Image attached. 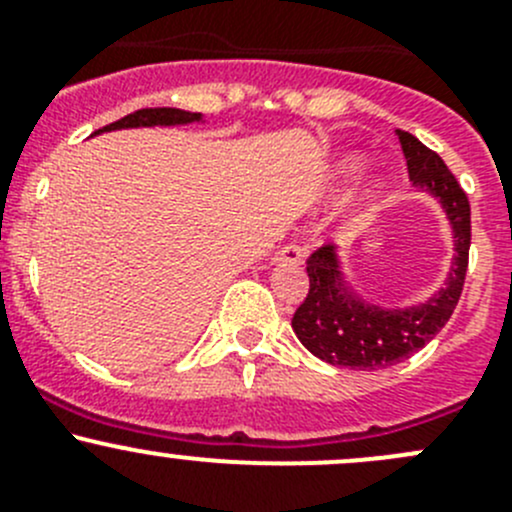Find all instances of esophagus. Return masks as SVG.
<instances>
[{
  "instance_id": "esophagus-1",
  "label": "esophagus",
  "mask_w": 512,
  "mask_h": 512,
  "mask_svg": "<svg viewBox=\"0 0 512 512\" xmlns=\"http://www.w3.org/2000/svg\"><path fill=\"white\" fill-rule=\"evenodd\" d=\"M303 256H306V249H301V246L296 244H288L278 251L276 263H301Z\"/></svg>"
}]
</instances>
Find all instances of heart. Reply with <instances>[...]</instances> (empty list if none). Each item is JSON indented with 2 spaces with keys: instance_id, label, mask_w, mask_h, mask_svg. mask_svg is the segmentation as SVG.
<instances>
[{
  "instance_id": "1",
  "label": "heart",
  "mask_w": 512,
  "mask_h": 512,
  "mask_svg": "<svg viewBox=\"0 0 512 512\" xmlns=\"http://www.w3.org/2000/svg\"><path fill=\"white\" fill-rule=\"evenodd\" d=\"M368 166V156L361 151H346V154L336 156V159L328 164L326 179H323V191L326 194H338L341 189H346L358 174ZM386 194V181L383 179H371L361 191H358L356 201H353V214L363 216L373 209V206L381 201V196Z\"/></svg>"
}]
</instances>
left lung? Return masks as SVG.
Returning <instances> with one entry per match:
<instances>
[{"instance_id": "1", "label": "left lung", "mask_w": 512, "mask_h": 512, "mask_svg": "<svg viewBox=\"0 0 512 512\" xmlns=\"http://www.w3.org/2000/svg\"><path fill=\"white\" fill-rule=\"evenodd\" d=\"M413 186L443 209L453 258L443 286L411 306H381L361 296L336 246L308 258L306 301L293 313V333L316 358L351 371H378L406 361L448 323L468 271L470 204L445 161L408 131L396 129Z\"/></svg>"}]
</instances>
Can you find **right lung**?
Listing matches in <instances>:
<instances>
[{"instance_id": "add662e5", "label": "right lung", "mask_w": 512, "mask_h": 512, "mask_svg": "<svg viewBox=\"0 0 512 512\" xmlns=\"http://www.w3.org/2000/svg\"><path fill=\"white\" fill-rule=\"evenodd\" d=\"M186 124H206V119L204 114H199V111H184V109H169V106H161V109H139L134 111V114H126L124 119L94 131L91 136L104 134V131H119V129H151V126H186Z\"/></svg>"}]
</instances>
